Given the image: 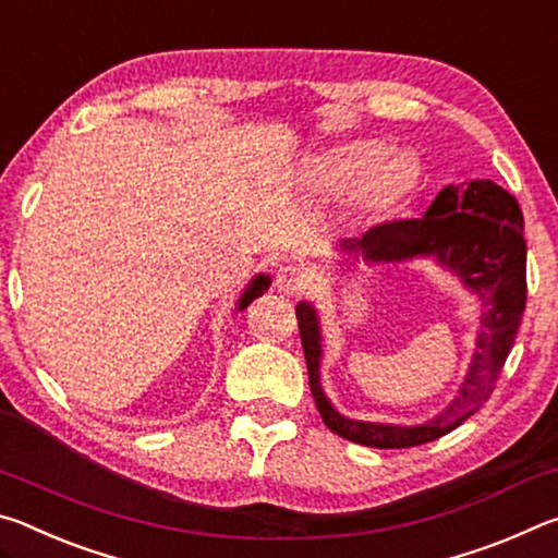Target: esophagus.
Listing matches in <instances>:
<instances>
[{"label":"esophagus","mask_w":558,"mask_h":558,"mask_svg":"<svg viewBox=\"0 0 558 558\" xmlns=\"http://www.w3.org/2000/svg\"><path fill=\"white\" fill-rule=\"evenodd\" d=\"M276 286L280 292H286V295H298V292H302V288L307 286V276L295 266H282L276 276Z\"/></svg>","instance_id":"obj_1"}]
</instances>
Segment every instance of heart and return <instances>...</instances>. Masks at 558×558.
<instances>
[{
  "label": "heart",
  "mask_w": 558,
  "mask_h": 558,
  "mask_svg": "<svg viewBox=\"0 0 558 558\" xmlns=\"http://www.w3.org/2000/svg\"><path fill=\"white\" fill-rule=\"evenodd\" d=\"M310 182L325 196H349L359 216H379L409 192L411 169L381 145L349 143L317 155L310 162Z\"/></svg>",
  "instance_id": "b5f03b06"
}]
</instances>
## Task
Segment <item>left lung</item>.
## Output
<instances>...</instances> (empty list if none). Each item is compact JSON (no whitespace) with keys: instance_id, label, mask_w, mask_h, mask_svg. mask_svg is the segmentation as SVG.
I'll return each instance as SVG.
<instances>
[{"instance_id":"8db88e82","label":"left lung","mask_w":558,"mask_h":558,"mask_svg":"<svg viewBox=\"0 0 558 558\" xmlns=\"http://www.w3.org/2000/svg\"><path fill=\"white\" fill-rule=\"evenodd\" d=\"M339 253L342 263L396 266L418 258H433L450 270L462 286L483 302L475 352L465 379L442 409L421 423L356 421L339 413L327 399L319 379L323 366V327L313 302H298L302 349L307 359L310 391L325 426L359 446L413 448L438 440L468 421L489 393L502 372L505 359L514 344L526 302V243L524 219L517 199L493 179H470L442 186L423 219L391 221L374 226L362 239H344Z\"/></svg>"}]
</instances>
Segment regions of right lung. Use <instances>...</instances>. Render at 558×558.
I'll return each instance as SVG.
<instances>
[{
  "label": "right lung",
  "instance_id": "right-lung-1",
  "mask_svg": "<svg viewBox=\"0 0 558 558\" xmlns=\"http://www.w3.org/2000/svg\"><path fill=\"white\" fill-rule=\"evenodd\" d=\"M270 276H266V272H258L256 278H253L248 286H245V290L241 292V298H239V302H235V313H241V310H245L251 305L253 300L256 298H260L263 292H266L268 288H270Z\"/></svg>",
  "mask_w": 558,
  "mask_h": 558
}]
</instances>
